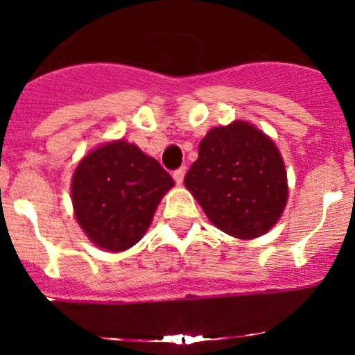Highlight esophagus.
<instances>
[{"label": "esophagus", "instance_id": "esophagus-1", "mask_svg": "<svg viewBox=\"0 0 355 355\" xmlns=\"http://www.w3.org/2000/svg\"><path fill=\"white\" fill-rule=\"evenodd\" d=\"M184 177H185V168H178V170L173 171V178L178 185L184 182Z\"/></svg>", "mask_w": 355, "mask_h": 355}]
</instances>
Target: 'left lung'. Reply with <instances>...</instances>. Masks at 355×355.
<instances>
[{
	"mask_svg": "<svg viewBox=\"0 0 355 355\" xmlns=\"http://www.w3.org/2000/svg\"><path fill=\"white\" fill-rule=\"evenodd\" d=\"M184 184L214 227L244 241L271 230L287 206L284 157L264 132L242 120L207 132Z\"/></svg>",
	"mask_w": 355,
	"mask_h": 355,
	"instance_id": "1",
	"label": "left lung"
}]
</instances>
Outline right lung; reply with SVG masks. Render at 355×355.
<instances>
[{
    "instance_id": "right-lung-1",
    "label": "right lung",
    "mask_w": 355,
    "mask_h": 355,
    "mask_svg": "<svg viewBox=\"0 0 355 355\" xmlns=\"http://www.w3.org/2000/svg\"><path fill=\"white\" fill-rule=\"evenodd\" d=\"M175 185L155 157L111 141L84 156L71 177V202L89 241L110 252L137 244L161 198Z\"/></svg>"
}]
</instances>
